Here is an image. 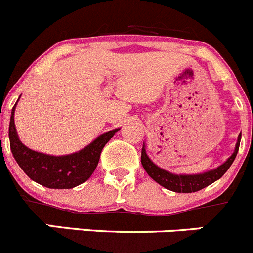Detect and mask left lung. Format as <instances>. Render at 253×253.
Wrapping results in <instances>:
<instances>
[{
	"mask_svg": "<svg viewBox=\"0 0 253 253\" xmlns=\"http://www.w3.org/2000/svg\"><path fill=\"white\" fill-rule=\"evenodd\" d=\"M240 141H241V133L238 134V140L236 143V147L231 157H228L227 161L218 166L217 169H211V171L204 172V173L198 174H173L171 172H167L166 169H162L157 165L153 164L150 160V157L146 153L145 143H143L142 152H141V164H142L143 169L147 172L148 176L156 181L159 185L164 186L165 188L173 192L178 193H191L200 191L202 188L207 187L214 181L219 180L223 174L226 173L232 162L235 161L236 155L238 152V147H240Z\"/></svg>",
	"mask_w": 253,
	"mask_h": 253,
	"instance_id": "left-lung-1",
	"label": "left lung"
}]
</instances>
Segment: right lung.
I'll return each instance as SVG.
<instances>
[{
	"instance_id": "1",
	"label": "right lung",
	"mask_w": 253,
	"mask_h": 253,
	"mask_svg": "<svg viewBox=\"0 0 253 253\" xmlns=\"http://www.w3.org/2000/svg\"><path fill=\"white\" fill-rule=\"evenodd\" d=\"M13 106L9 120V146L18 166L31 180L48 188H73L86 182L97 167L102 148L119 129L98 136L81 151L66 156H51L26 147L20 141L15 127Z\"/></svg>"
}]
</instances>
